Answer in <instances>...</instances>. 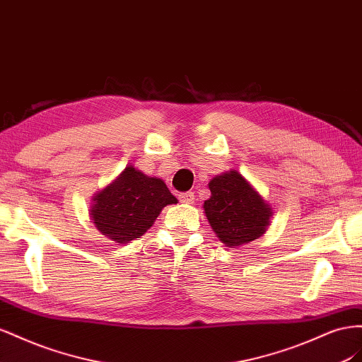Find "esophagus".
<instances>
[{"label": "esophagus", "instance_id": "34e87169", "mask_svg": "<svg viewBox=\"0 0 362 362\" xmlns=\"http://www.w3.org/2000/svg\"><path fill=\"white\" fill-rule=\"evenodd\" d=\"M179 200H180V203H183V204H192L194 200H195V195H194V192H191V191L182 192V194H179Z\"/></svg>", "mask_w": 362, "mask_h": 362}]
</instances>
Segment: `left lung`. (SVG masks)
<instances>
[{"label": "left lung", "mask_w": 362, "mask_h": 362, "mask_svg": "<svg viewBox=\"0 0 362 362\" xmlns=\"http://www.w3.org/2000/svg\"><path fill=\"white\" fill-rule=\"evenodd\" d=\"M211 199L203 204L216 238L230 249L255 241L270 226L273 211L243 174L236 170L209 182Z\"/></svg>", "instance_id": "obj_1"}]
</instances>
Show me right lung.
I'll use <instances>...</instances> for the list:
<instances>
[{"mask_svg":"<svg viewBox=\"0 0 362 362\" xmlns=\"http://www.w3.org/2000/svg\"><path fill=\"white\" fill-rule=\"evenodd\" d=\"M177 203L162 179L130 167L92 197L90 220L110 241L127 244L146 233L160 211Z\"/></svg>","mask_w":362,"mask_h":362,"instance_id":"1","label":"right lung"}]
</instances>
